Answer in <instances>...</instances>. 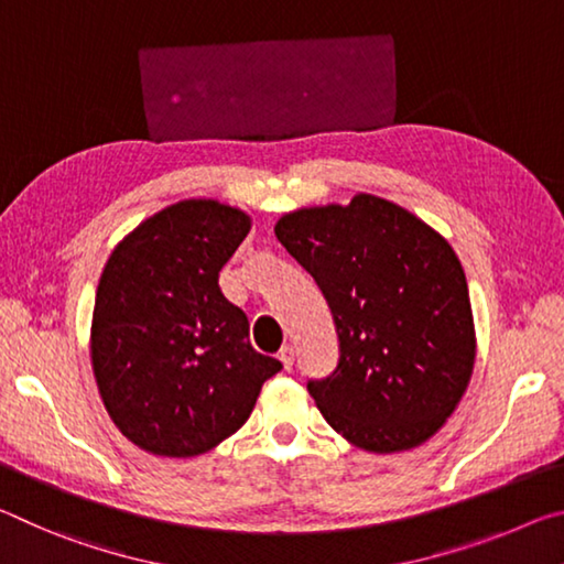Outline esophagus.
<instances>
[{
    "instance_id": "obj_1",
    "label": "esophagus",
    "mask_w": 564,
    "mask_h": 564,
    "mask_svg": "<svg viewBox=\"0 0 564 564\" xmlns=\"http://www.w3.org/2000/svg\"><path fill=\"white\" fill-rule=\"evenodd\" d=\"M280 362L284 365V369H292V365H294V347L292 345H284L280 349Z\"/></svg>"
}]
</instances>
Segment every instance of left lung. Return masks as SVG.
Masks as SVG:
<instances>
[{"instance_id":"8db88e82","label":"left lung","mask_w":564,"mask_h":564,"mask_svg":"<svg viewBox=\"0 0 564 564\" xmlns=\"http://www.w3.org/2000/svg\"><path fill=\"white\" fill-rule=\"evenodd\" d=\"M274 235L315 276L337 327V367L307 382L322 417L380 455L427 442L463 400L475 365L473 307L455 249L375 195L290 212Z\"/></svg>"}]
</instances>
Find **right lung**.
<instances>
[{"label": "right lung", "instance_id": "add662e5", "mask_svg": "<svg viewBox=\"0 0 564 564\" xmlns=\"http://www.w3.org/2000/svg\"><path fill=\"white\" fill-rule=\"evenodd\" d=\"M252 219L217 199H184L115 247L91 315V369L109 417L160 457H195L242 427L282 369L249 345L247 315L219 270Z\"/></svg>", "mask_w": 564, "mask_h": 564}]
</instances>
